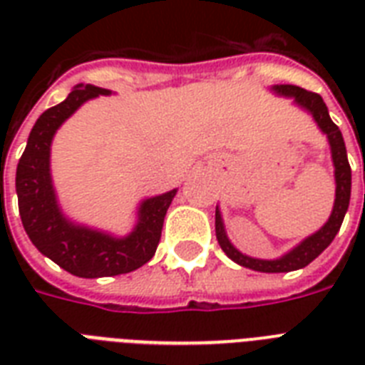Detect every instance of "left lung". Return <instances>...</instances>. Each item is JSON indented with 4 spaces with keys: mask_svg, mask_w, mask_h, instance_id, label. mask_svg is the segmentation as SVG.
I'll return each instance as SVG.
<instances>
[{
    "mask_svg": "<svg viewBox=\"0 0 365 365\" xmlns=\"http://www.w3.org/2000/svg\"><path fill=\"white\" fill-rule=\"evenodd\" d=\"M269 91L272 94H277V96H282V98H294L292 104L297 106L305 113H309L312 117V121L317 123L320 132L328 140L335 178L334 208H331L328 222L324 223L322 227L314 231L312 235H309V237H305L299 244H295L294 248L288 250L286 254L278 255L274 259L252 257V255L242 254L239 248H235V244L229 240L227 231H225V223H223L220 206H216V237L225 255L231 261H235V263H239L240 267H246V269H252V271L257 272H289L303 269L312 259H317L318 255L322 254L324 250L331 244L335 235L339 233L341 223L345 220L349 202H351L352 176L351 165H349V159H346L345 140H343L339 126L331 121L328 106L324 104L322 96L317 93H309L305 88L295 87V85H272Z\"/></svg>",
    "mask_w": 365,
    "mask_h": 365,
    "instance_id": "8db88e82",
    "label": "left lung"
}]
</instances>
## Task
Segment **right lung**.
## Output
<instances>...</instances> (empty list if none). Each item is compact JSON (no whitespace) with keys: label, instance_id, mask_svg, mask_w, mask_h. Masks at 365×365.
<instances>
[{"label":"right lung","instance_id":"add662e5","mask_svg":"<svg viewBox=\"0 0 365 365\" xmlns=\"http://www.w3.org/2000/svg\"><path fill=\"white\" fill-rule=\"evenodd\" d=\"M110 94V88L76 85L64 102L39 115L16 166V197L26 235L43 255L81 278L115 277L145 265L155 255L166 210L178 193L170 189L140 200L136 223L123 237L66 216L51 174L54 134L85 102Z\"/></svg>","mask_w":365,"mask_h":365}]
</instances>
